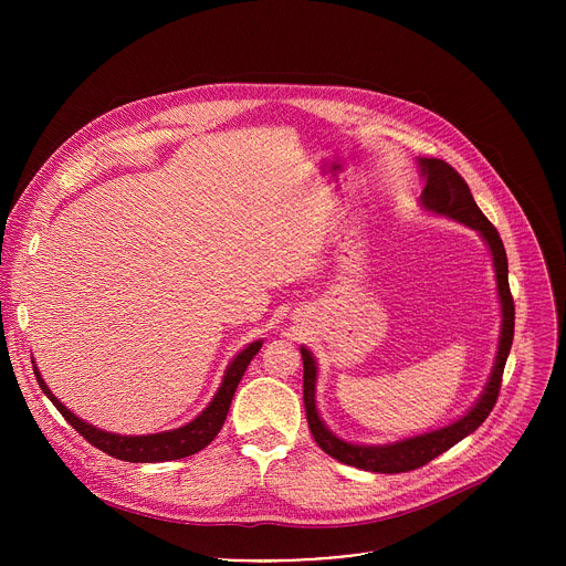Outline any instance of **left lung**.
<instances>
[{
    "label": "left lung",
    "mask_w": 566,
    "mask_h": 566,
    "mask_svg": "<svg viewBox=\"0 0 566 566\" xmlns=\"http://www.w3.org/2000/svg\"><path fill=\"white\" fill-rule=\"evenodd\" d=\"M421 166V177L426 179V188L421 192V206L434 214L450 217L481 234V239L486 241L491 255H493V266H495V280H497V295L502 304V329H500V345H497V356L495 365L491 371V378L483 387L481 396L476 398L474 406L457 421H452L446 428L417 434L410 439H402L396 443H385V446H358L349 443L340 437H336L325 423H322L315 406V380H317V365L313 354L302 347V363H304V410H306V421L308 430L315 439V443L325 450L329 457L360 468L369 472H385V474H396V472H410L417 470L426 463H430L434 457L443 454L452 446H457L461 439L472 434L483 421L489 419L493 412L500 387H502V374L506 367V358L511 354L513 345V332H515V304L509 286V260L506 251L502 244V237L497 228L486 219L474 203L468 184L461 179V175L448 166L441 158H419Z\"/></svg>",
    "instance_id": "1"
}]
</instances>
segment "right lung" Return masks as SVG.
I'll list each match as a JSON object with an SVG mask.
<instances>
[{
  "instance_id": "obj_1",
  "label": "right lung",
  "mask_w": 566,
  "mask_h": 566,
  "mask_svg": "<svg viewBox=\"0 0 566 566\" xmlns=\"http://www.w3.org/2000/svg\"><path fill=\"white\" fill-rule=\"evenodd\" d=\"M262 349V340L251 343L247 349H241L232 363L228 365L223 380L217 389V394L212 396L210 406L190 423L177 428V430H168V432H158V434H140V437H127V434H112L105 432L101 428L90 426L87 421L77 419L71 410H66L62 402L53 396V391L46 387L44 378L40 376L38 367L35 369V378L38 385L42 387V391L51 398L53 406L57 408V412L64 417V421H69V426L83 434L92 446H96L98 450L107 452L114 459L120 461H129V463H156V461H175V459H184L190 457L199 450H203L221 430L226 415L230 410V402L234 396V389L244 376L247 367L251 365V360L255 358V354Z\"/></svg>"
}]
</instances>
